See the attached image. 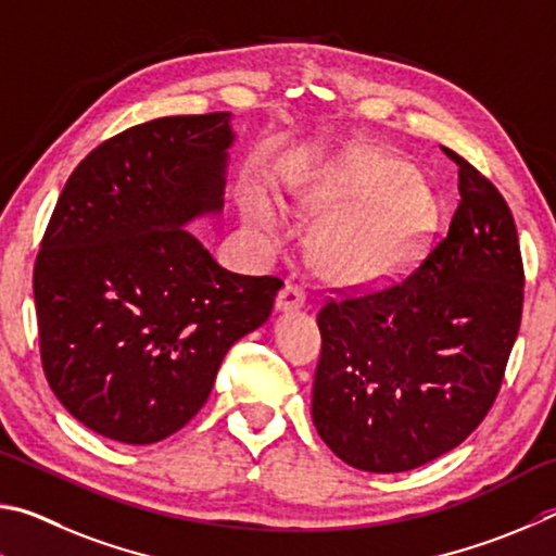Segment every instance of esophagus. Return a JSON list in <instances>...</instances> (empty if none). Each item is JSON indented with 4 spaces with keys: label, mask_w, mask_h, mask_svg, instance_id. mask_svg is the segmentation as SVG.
Masks as SVG:
<instances>
[{
    "label": "esophagus",
    "mask_w": 556,
    "mask_h": 556,
    "mask_svg": "<svg viewBox=\"0 0 556 556\" xmlns=\"http://www.w3.org/2000/svg\"><path fill=\"white\" fill-rule=\"evenodd\" d=\"M305 307V290L298 286H286L280 290V295L276 300V309L278 313H295V309Z\"/></svg>",
    "instance_id": "esophagus-1"
}]
</instances>
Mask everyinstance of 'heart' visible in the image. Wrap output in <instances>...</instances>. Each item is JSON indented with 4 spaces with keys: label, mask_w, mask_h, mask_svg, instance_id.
I'll use <instances>...</instances> for the list:
<instances>
[{
    "label": "heart",
    "mask_w": 556,
    "mask_h": 556,
    "mask_svg": "<svg viewBox=\"0 0 556 556\" xmlns=\"http://www.w3.org/2000/svg\"><path fill=\"white\" fill-rule=\"evenodd\" d=\"M295 204L307 217L332 219L315 239L313 261L327 278L354 286L395 276L415 256L437 214L430 188L383 153L366 155L334 180L300 192ZM241 210L253 231L268 239L283 233V217L266 192L249 190Z\"/></svg>",
    "instance_id": "heart-1"
}]
</instances>
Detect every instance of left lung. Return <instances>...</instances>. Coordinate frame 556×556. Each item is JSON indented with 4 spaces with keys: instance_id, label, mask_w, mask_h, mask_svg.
<instances>
[{
    "instance_id": "8db88e82",
    "label": "left lung",
    "mask_w": 556,
    "mask_h": 556,
    "mask_svg": "<svg viewBox=\"0 0 556 556\" xmlns=\"http://www.w3.org/2000/svg\"><path fill=\"white\" fill-rule=\"evenodd\" d=\"M459 165L450 231L397 283L329 300L313 422L339 459L410 471L459 446L501 391L522 317L518 229L495 185Z\"/></svg>"
}]
</instances>
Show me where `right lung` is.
I'll list each match as a JSON object with an SVG mask.
<instances>
[{
    "label": "right lung",
    "mask_w": 556,
    "mask_h": 556,
    "mask_svg": "<svg viewBox=\"0 0 556 556\" xmlns=\"http://www.w3.org/2000/svg\"><path fill=\"white\" fill-rule=\"evenodd\" d=\"M233 139L229 112L131 126L77 165L48 222L34 268L43 371L65 410L114 442L188 425L283 288L222 268L185 229L222 212Z\"/></svg>",
    "instance_id": "add662e5"
}]
</instances>
